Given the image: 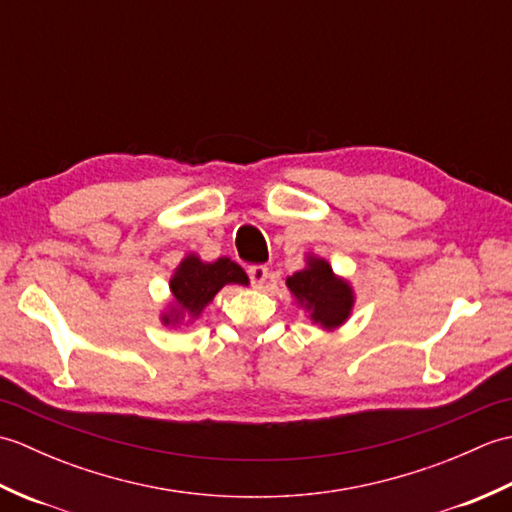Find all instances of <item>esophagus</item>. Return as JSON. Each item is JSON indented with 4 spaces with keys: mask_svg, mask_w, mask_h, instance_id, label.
I'll list each match as a JSON object with an SVG mask.
<instances>
[{
    "mask_svg": "<svg viewBox=\"0 0 512 512\" xmlns=\"http://www.w3.org/2000/svg\"><path fill=\"white\" fill-rule=\"evenodd\" d=\"M246 273H248L250 284H253L255 288H264L266 279H268V268L266 266H250Z\"/></svg>",
    "mask_w": 512,
    "mask_h": 512,
    "instance_id": "1",
    "label": "esophagus"
}]
</instances>
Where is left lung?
I'll use <instances>...</instances> for the list:
<instances>
[{
	"label": "left lung",
	"mask_w": 512,
	"mask_h": 512,
	"mask_svg": "<svg viewBox=\"0 0 512 512\" xmlns=\"http://www.w3.org/2000/svg\"><path fill=\"white\" fill-rule=\"evenodd\" d=\"M286 284L292 295L312 312V321L321 323L328 330L341 325L352 310L354 299L350 286L336 279L332 268L323 259H310L308 268L288 277Z\"/></svg>",
	"instance_id": "8db88e82"
}]
</instances>
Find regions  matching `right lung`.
I'll use <instances>...</instances> for the list:
<instances>
[{
    "label": "right lung",
    "instance_id": "add662e5",
    "mask_svg": "<svg viewBox=\"0 0 512 512\" xmlns=\"http://www.w3.org/2000/svg\"><path fill=\"white\" fill-rule=\"evenodd\" d=\"M226 284H248V277L231 259L202 264L198 257L189 255L171 279V292L180 312L198 317L206 303L215 297V292ZM165 321L169 323V319Z\"/></svg>",
    "mask_w": 512,
    "mask_h": 512
}]
</instances>
